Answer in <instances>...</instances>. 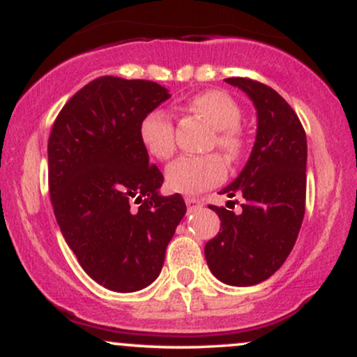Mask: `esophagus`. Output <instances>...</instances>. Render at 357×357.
<instances>
[{"label": "esophagus", "mask_w": 357, "mask_h": 357, "mask_svg": "<svg viewBox=\"0 0 357 357\" xmlns=\"http://www.w3.org/2000/svg\"><path fill=\"white\" fill-rule=\"evenodd\" d=\"M186 206H188V211H196V210H202L203 208V203L199 202V199L196 198H186Z\"/></svg>", "instance_id": "obj_1"}]
</instances>
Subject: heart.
Segmentation results:
<instances>
[{
	"mask_svg": "<svg viewBox=\"0 0 357 357\" xmlns=\"http://www.w3.org/2000/svg\"><path fill=\"white\" fill-rule=\"evenodd\" d=\"M192 109L216 129L215 144L228 159H238L245 149L240 130L241 109L233 97L221 90H208L191 102ZM139 139L153 158L165 161L176 149L174 126L165 110H151L139 122ZM227 178V162L218 154L181 155L166 169V184L171 191L196 195L218 186Z\"/></svg>",
	"mask_w": 357,
	"mask_h": 357,
	"instance_id": "1",
	"label": "heart"
}]
</instances>
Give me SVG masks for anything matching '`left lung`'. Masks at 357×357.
I'll return each mask as SVG.
<instances>
[{
    "instance_id": "obj_1",
    "label": "left lung",
    "mask_w": 357,
    "mask_h": 357,
    "mask_svg": "<svg viewBox=\"0 0 357 357\" xmlns=\"http://www.w3.org/2000/svg\"><path fill=\"white\" fill-rule=\"evenodd\" d=\"M257 110V136L241 173L220 195L243 196L241 213L210 208L220 231L204 245L211 273L223 284L250 287L272 277L292 252L305 213L307 137L297 114L273 89L250 79H225Z\"/></svg>"
}]
</instances>
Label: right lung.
Masks as SVG:
<instances>
[{"label":"right lung","instance_id":"add662e5","mask_svg":"<svg viewBox=\"0 0 357 357\" xmlns=\"http://www.w3.org/2000/svg\"><path fill=\"white\" fill-rule=\"evenodd\" d=\"M169 97L155 82L100 77L63 105L48 139L61 235L87 275L114 292L153 284L186 213L181 195L159 192L165 178L139 139L141 119Z\"/></svg>","mask_w":357,"mask_h":357}]
</instances>
